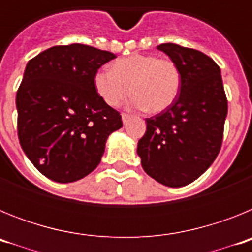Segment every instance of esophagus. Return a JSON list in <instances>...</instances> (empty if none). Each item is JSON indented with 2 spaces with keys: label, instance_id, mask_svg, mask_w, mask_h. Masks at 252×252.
<instances>
[{
  "label": "esophagus",
  "instance_id": "obj_1",
  "mask_svg": "<svg viewBox=\"0 0 252 252\" xmlns=\"http://www.w3.org/2000/svg\"><path fill=\"white\" fill-rule=\"evenodd\" d=\"M131 116L128 115V113H122V122H124V124H126V122L128 121V119H130Z\"/></svg>",
  "mask_w": 252,
  "mask_h": 252
}]
</instances>
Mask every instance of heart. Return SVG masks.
Returning a JSON list of instances; mask_svg holds the SVG:
<instances>
[{"instance_id":"heart-1","label":"heart","mask_w":252,"mask_h":252,"mask_svg":"<svg viewBox=\"0 0 252 252\" xmlns=\"http://www.w3.org/2000/svg\"><path fill=\"white\" fill-rule=\"evenodd\" d=\"M180 82L175 62L144 54L121 58L112 70L102 69L94 75L95 90L108 106H120L132 93L133 106L153 113L166 110L175 101Z\"/></svg>"}]
</instances>
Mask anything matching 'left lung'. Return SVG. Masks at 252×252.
I'll list each match as a JSON object with an SVG mask.
<instances>
[{
  "label": "left lung",
  "mask_w": 252,
  "mask_h": 252,
  "mask_svg": "<svg viewBox=\"0 0 252 252\" xmlns=\"http://www.w3.org/2000/svg\"><path fill=\"white\" fill-rule=\"evenodd\" d=\"M158 49L179 68L180 93L158 115L146 119L137 154L146 174L166 187H184L211 166L221 150L227 97L221 70L195 49L161 44Z\"/></svg>",
  "instance_id": "8db88e82"
}]
</instances>
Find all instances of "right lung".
I'll return each instance as SVG.
<instances>
[{"instance_id":"right-lung-1","label":"right lung","mask_w":252,"mask_h":252,"mask_svg":"<svg viewBox=\"0 0 252 252\" xmlns=\"http://www.w3.org/2000/svg\"><path fill=\"white\" fill-rule=\"evenodd\" d=\"M113 53L84 44L57 45L29 60L16 94L20 145L35 168L72 183L98 166L107 137L122 119L101 98L94 75Z\"/></svg>"}]
</instances>
